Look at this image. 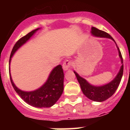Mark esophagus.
<instances>
[{"label":"esophagus","instance_id":"obj_1","mask_svg":"<svg viewBox=\"0 0 130 130\" xmlns=\"http://www.w3.org/2000/svg\"><path fill=\"white\" fill-rule=\"evenodd\" d=\"M71 65H72V62H71L70 60H66L62 64L63 70H64V71L68 70H70V68Z\"/></svg>","mask_w":130,"mask_h":130}]
</instances>
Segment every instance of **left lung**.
I'll list each match as a JSON object with an SVG mask.
<instances>
[{
    "label": "left lung",
    "mask_w": 130,
    "mask_h": 130,
    "mask_svg": "<svg viewBox=\"0 0 130 130\" xmlns=\"http://www.w3.org/2000/svg\"><path fill=\"white\" fill-rule=\"evenodd\" d=\"M90 33H91L92 35L96 36V37L109 38L112 40V41H114L117 49H118V51H119V57L121 60L122 66L120 67L119 73H117L115 77L112 79L111 82L105 84L104 85H93L92 84L89 83L85 79H84L82 77L80 76L75 71H73L74 73L76 75L77 79L78 82L80 85V87H81V90H82V92L85 95L88 99L94 101V102H102L106 100L108 98H109L111 96H112L119 87L122 77V75H123V59H122L120 49L117 46L115 41L109 34L106 33L105 32H104V31L98 29L95 27H93V26H92Z\"/></svg>",
    "instance_id": "left-lung-1"
}]
</instances>
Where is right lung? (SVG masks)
Instances as JSON below:
<instances>
[{
	"instance_id": "right-lung-1",
	"label": "right lung",
	"mask_w": 130,
	"mask_h": 130,
	"mask_svg": "<svg viewBox=\"0 0 130 130\" xmlns=\"http://www.w3.org/2000/svg\"><path fill=\"white\" fill-rule=\"evenodd\" d=\"M40 29V28H38L31 31L30 32L18 40L15 44L10 55L9 72L11 85L14 90L26 104L35 107H50L58 101L64 90V75L61 65H58L54 68L49 73L45 83L42 87L32 91H24L18 88L13 83L10 73V62L13 55Z\"/></svg>"
}]
</instances>
